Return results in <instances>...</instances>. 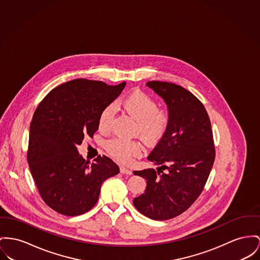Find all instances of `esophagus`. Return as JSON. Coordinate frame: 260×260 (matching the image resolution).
<instances>
[{"label": "esophagus", "mask_w": 260, "mask_h": 260, "mask_svg": "<svg viewBox=\"0 0 260 260\" xmlns=\"http://www.w3.org/2000/svg\"><path fill=\"white\" fill-rule=\"evenodd\" d=\"M120 173H123V174H128V175H131V174H132V171H131L129 168L122 166V167H120Z\"/></svg>", "instance_id": "1"}]
</instances>
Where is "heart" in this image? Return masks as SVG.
<instances>
[{"instance_id":"obj_1","label":"heart","mask_w":260,"mask_h":260,"mask_svg":"<svg viewBox=\"0 0 260 260\" xmlns=\"http://www.w3.org/2000/svg\"><path fill=\"white\" fill-rule=\"evenodd\" d=\"M117 105L131 115L137 121V132L147 143H155L167 133L172 115L168 109L157 108L156 101L144 91L135 90L117 102ZM115 114L113 104H108L103 108L99 116V128L106 132L110 129ZM107 152L114 158L128 161L132 156L141 153V145L137 141H125L112 139L105 144Z\"/></svg>"}]
</instances>
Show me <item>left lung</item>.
Returning <instances> with one entry per match:
<instances>
[{
  "label": "left lung",
  "instance_id": "1",
  "mask_svg": "<svg viewBox=\"0 0 260 260\" xmlns=\"http://www.w3.org/2000/svg\"><path fill=\"white\" fill-rule=\"evenodd\" d=\"M147 86L165 100L172 122L148 156L159 166L157 172H134L147 180V187L133 204L144 216L165 221L185 212L199 197L216 152L207 111L193 93L168 82L151 81Z\"/></svg>",
  "mask_w": 260,
  "mask_h": 260
}]
</instances>
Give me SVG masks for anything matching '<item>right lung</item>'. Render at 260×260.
<instances>
[{
  "label": "right lung",
  "mask_w": 260,
  "mask_h": 260,
  "mask_svg": "<svg viewBox=\"0 0 260 260\" xmlns=\"http://www.w3.org/2000/svg\"><path fill=\"white\" fill-rule=\"evenodd\" d=\"M125 85L73 80L53 88L36 107L27 161L42 200L59 214L78 216L89 211L99 200L104 180L119 173L108 156L100 155L89 164L77 147L85 136L92 137L98 131L101 111Z\"/></svg>",
  "instance_id": "add662e5"
}]
</instances>
